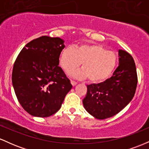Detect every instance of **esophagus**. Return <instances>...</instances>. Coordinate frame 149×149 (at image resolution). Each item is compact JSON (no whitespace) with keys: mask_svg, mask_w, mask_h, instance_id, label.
<instances>
[{"mask_svg":"<svg viewBox=\"0 0 149 149\" xmlns=\"http://www.w3.org/2000/svg\"><path fill=\"white\" fill-rule=\"evenodd\" d=\"M71 85H73V86H75V85H76L77 84V82L74 81V80H71Z\"/></svg>","mask_w":149,"mask_h":149,"instance_id":"esophagus-1","label":"esophagus"}]
</instances>
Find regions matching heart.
<instances>
[{"mask_svg":"<svg viewBox=\"0 0 149 149\" xmlns=\"http://www.w3.org/2000/svg\"><path fill=\"white\" fill-rule=\"evenodd\" d=\"M118 62L114 52L107 50L97 44H83L65 47L59 55V63L66 73L70 74L80 66L81 70L73 73L78 78H86L91 83H100L108 79L115 70Z\"/></svg>","mask_w":149,"mask_h":149,"instance_id":"heart-1","label":"heart"}]
</instances>
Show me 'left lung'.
I'll return each mask as SVG.
<instances>
[{"instance_id":"left-lung-1","label":"left lung","mask_w":149,"mask_h":149,"mask_svg":"<svg viewBox=\"0 0 149 149\" xmlns=\"http://www.w3.org/2000/svg\"><path fill=\"white\" fill-rule=\"evenodd\" d=\"M118 55L119 66L110 78L99 84L87 85L83 106L97 119H106L118 113L135 94L138 80L134 59L122 49L118 51Z\"/></svg>"}]
</instances>
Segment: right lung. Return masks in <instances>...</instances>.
Segmentation results:
<instances>
[{"label":"right lung","instance_id":"right-lung-1","mask_svg":"<svg viewBox=\"0 0 149 149\" xmlns=\"http://www.w3.org/2000/svg\"><path fill=\"white\" fill-rule=\"evenodd\" d=\"M64 47L62 39L43 36L27 43L15 61L12 81L15 95L31 116L45 118L55 113L72 88L58 66Z\"/></svg>","mask_w":149,"mask_h":149}]
</instances>
